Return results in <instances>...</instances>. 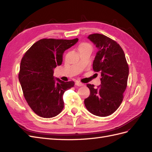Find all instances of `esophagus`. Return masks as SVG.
I'll list each match as a JSON object with an SVG mask.
<instances>
[{"instance_id": "esophagus-1", "label": "esophagus", "mask_w": 152, "mask_h": 152, "mask_svg": "<svg viewBox=\"0 0 152 152\" xmlns=\"http://www.w3.org/2000/svg\"><path fill=\"white\" fill-rule=\"evenodd\" d=\"M76 86H83L84 84L81 83V82H76Z\"/></svg>"}]
</instances>
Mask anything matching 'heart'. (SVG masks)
Wrapping results in <instances>:
<instances>
[{"label": "heart", "mask_w": 152, "mask_h": 152, "mask_svg": "<svg viewBox=\"0 0 152 152\" xmlns=\"http://www.w3.org/2000/svg\"><path fill=\"white\" fill-rule=\"evenodd\" d=\"M87 48H92V46H91V45L87 42H81L78 46L79 50H85Z\"/></svg>", "instance_id": "obj_1"}]
</instances>
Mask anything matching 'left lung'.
Here are the masks:
<instances>
[{
    "label": "left lung",
    "mask_w": 152,
    "mask_h": 152,
    "mask_svg": "<svg viewBox=\"0 0 152 152\" xmlns=\"http://www.w3.org/2000/svg\"><path fill=\"white\" fill-rule=\"evenodd\" d=\"M88 38L98 48L93 69L101 74V85L97 88L94 85H86L90 94L84 103L92 114L107 116L113 113L123 101L129 66L122 48L115 41L100 34H91Z\"/></svg>",
    "instance_id": "1"
}]
</instances>
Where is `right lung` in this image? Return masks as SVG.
<instances>
[{
	"mask_svg": "<svg viewBox=\"0 0 152 152\" xmlns=\"http://www.w3.org/2000/svg\"><path fill=\"white\" fill-rule=\"evenodd\" d=\"M78 41L42 39L25 52L21 58L18 78L24 97L36 115L52 118L64 108L63 95L75 82L55 80L53 69L62 62L64 52Z\"/></svg>",
	"mask_w": 152,
	"mask_h": 152,
	"instance_id": "right-lung-1",
	"label": "right lung"
}]
</instances>
